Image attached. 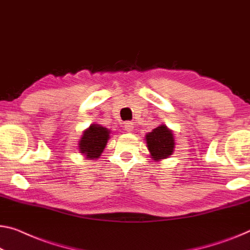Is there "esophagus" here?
I'll return each instance as SVG.
<instances>
[{
    "mask_svg": "<svg viewBox=\"0 0 250 250\" xmlns=\"http://www.w3.org/2000/svg\"><path fill=\"white\" fill-rule=\"evenodd\" d=\"M125 130L126 132H132V130H133V124H132V122H130V121L125 122Z\"/></svg>",
    "mask_w": 250,
    "mask_h": 250,
    "instance_id": "1",
    "label": "esophagus"
}]
</instances>
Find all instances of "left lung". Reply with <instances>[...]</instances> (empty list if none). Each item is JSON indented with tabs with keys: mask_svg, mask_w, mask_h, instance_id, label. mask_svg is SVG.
<instances>
[{
	"mask_svg": "<svg viewBox=\"0 0 250 250\" xmlns=\"http://www.w3.org/2000/svg\"><path fill=\"white\" fill-rule=\"evenodd\" d=\"M145 139L154 161L158 162L173 155L175 149L174 135L172 130L167 128L165 125H161L152 131L148 132Z\"/></svg>",
	"mask_w": 250,
	"mask_h": 250,
	"instance_id": "8db88e82",
	"label": "left lung"
}]
</instances>
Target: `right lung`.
<instances>
[{
    "instance_id": "right-lung-1",
    "label": "right lung",
    "mask_w": 250,
    "mask_h": 250,
    "mask_svg": "<svg viewBox=\"0 0 250 250\" xmlns=\"http://www.w3.org/2000/svg\"><path fill=\"white\" fill-rule=\"evenodd\" d=\"M111 131L107 128L93 124L85 130L78 141V149L84 157L88 159L99 158L110 139Z\"/></svg>"
}]
</instances>
